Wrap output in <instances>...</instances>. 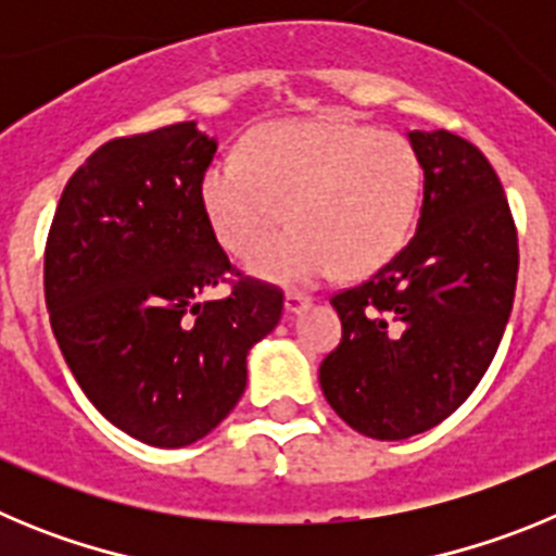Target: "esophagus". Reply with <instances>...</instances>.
<instances>
[{
    "label": "esophagus",
    "instance_id": "1",
    "mask_svg": "<svg viewBox=\"0 0 556 556\" xmlns=\"http://www.w3.org/2000/svg\"><path fill=\"white\" fill-rule=\"evenodd\" d=\"M308 306H312V298H306V294L289 292L287 298H283V308H287V314H298Z\"/></svg>",
    "mask_w": 556,
    "mask_h": 556
}]
</instances>
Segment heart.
Segmentation results:
<instances>
[{"instance_id":"heart-1","label":"heart","mask_w":556,"mask_h":556,"mask_svg":"<svg viewBox=\"0 0 556 556\" xmlns=\"http://www.w3.org/2000/svg\"><path fill=\"white\" fill-rule=\"evenodd\" d=\"M219 244L248 255L286 218L295 228L255 251L248 269L281 287H312L342 269L365 278L390 264L415 230L424 164L401 132L348 119L255 127L242 155L211 164L200 184Z\"/></svg>"}]
</instances>
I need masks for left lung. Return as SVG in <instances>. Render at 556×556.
Instances as JSON below:
<instances>
[{
    "label": "left lung",
    "instance_id": "obj_1",
    "mask_svg": "<svg viewBox=\"0 0 556 556\" xmlns=\"http://www.w3.org/2000/svg\"><path fill=\"white\" fill-rule=\"evenodd\" d=\"M406 136L424 164L415 236L370 281L333 294L342 342L320 365L331 409L372 440L424 434L465 404L518 281V236L490 161L448 130Z\"/></svg>",
    "mask_w": 556,
    "mask_h": 556
}]
</instances>
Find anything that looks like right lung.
<instances>
[{
	"instance_id": "1",
	"label": "right lung",
	"mask_w": 556,
	"mask_h": 556,
	"mask_svg": "<svg viewBox=\"0 0 556 556\" xmlns=\"http://www.w3.org/2000/svg\"><path fill=\"white\" fill-rule=\"evenodd\" d=\"M217 139L198 122L102 144L72 175L43 258L49 323L68 370L116 429L155 448L198 443L248 387V353L283 294L239 281L200 184Z\"/></svg>"
}]
</instances>
